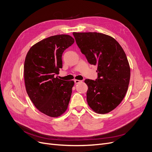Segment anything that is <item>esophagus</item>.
<instances>
[{"label":"esophagus","instance_id":"obj_1","mask_svg":"<svg viewBox=\"0 0 152 152\" xmlns=\"http://www.w3.org/2000/svg\"><path fill=\"white\" fill-rule=\"evenodd\" d=\"M74 81H75V84H78V83H79L82 82V81H80V80H77V79H75Z\"/></svg>","mask_w":152,"mask_h":152}]
</instances>
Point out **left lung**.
I'll list each match as a JSON object with an SVG mask.
<instances>
[{"mask_svg":"<svg viewBox=\"0 0 152 152\" xmlns=\"http://www.w3.org/2000/svg\"><path fill=\"white\" fill-rule=\"evenodd\" d=\"M76 44L91 65L97 66L96 80L87 79V102L95 112L105 114L123 100L131 69L121 46L110 36L99 33H73Z\"/></svg>","mask_w":152,"mask_h":152,"instance_id":"8db88e82","label":"left lung"}]
</instances>
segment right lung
<instances>
[{
    "mask_svg": "<svg viewBox=\"0 0 152 152\" xmlns=\"http://www.w3.org/2000/svg\"><path fill=\"white\" fill-rule=\"evenodd\" d=\"M75 42L67 34L45 38L32 46L24 65L26 90L34 106L42 113L58 117L65 112L73 81L58 78L62 68V54Z\"/></svg>",
    "mask_w": 152,
    "mask_h": 152,
    "instance_id": "right-lung-1",
    "label": "right lung"
}]
</instances>
